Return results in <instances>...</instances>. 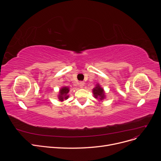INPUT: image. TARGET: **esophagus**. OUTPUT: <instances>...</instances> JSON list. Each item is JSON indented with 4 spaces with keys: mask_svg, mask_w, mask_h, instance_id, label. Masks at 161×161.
<instances>
[{
    "mask_svg": "<svg viewBox=\"0 0 161 161\" xmlns=\"http://www.w3.org/2000/svg\"><path fill=\"white\" fill-rule=\"evenodd\" d=\"M84 85H85V82H84L80 81V82H79V86L80 87V88H82V87L84 86Z\"/></svg>",
    "mask_w": 161,
    "mask_h": 161,
    "instance_id": "1",
    "label": "esophagus"
}]
</instances>
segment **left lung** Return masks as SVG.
<instances>
[{
	"label": "left lung",
	"mask_w": 161,
	"mask_h": 161,
	"mask_svg": "<svg viewBox=\"0 0 161 161\" xmlns=\"http://www.w3.org/2000/svg\"><path fill=\"white\" fill-rule=\"evenodd\" d=\"M92 92L95 98H99V100H103L105 97V92L103 91V89L101 88V86L97 85L92 90Z\"/></svg>",
	"instance_id": "left-lung-1"
}]
</instances>
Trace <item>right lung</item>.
I'll return each mask as SVG.
<instances>
[{
  "instance_id": "1",
  "label": "right lung",
  "mask_w": 161,
  "mask_h": 161,
  "mask_svg": "<svg viewBox=\"0 0 161 161\" xmlns=\"http://www.w3.org/2000/svg\"><path fill=\"white\" fill-rule=\"evenodd\" d=\"M69 92V89L68 88L67 86L63 87L60 91V95L58 96V98H59L60 101H62L64 99H67L69 98V95H67Z\"/></svg>"
}]
</instances>
